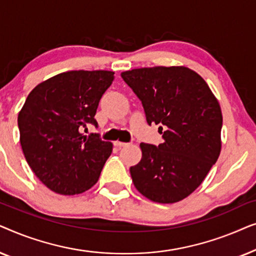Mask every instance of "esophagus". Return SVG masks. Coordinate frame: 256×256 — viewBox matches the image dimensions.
I'll return each mask as SVG.
<instances>
[{
  "mask_svg": "<svg viewBox=\"0 0 256 256\" xmlns=\"http://www.w3.org/2000/svg\"><path fill=\"white\" fill-rule=\"evenodd\" d=\"M128 144H129V143H127V142H121V141H115L114 142V146H118V148H121V146H126Z\"/></svg>",
  "mask_w": 256,
  "mask_h": 256,
  "instance_id": "obj_1",
  "label": "esophagus"
}]
</instances>
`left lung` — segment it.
I'll return each instance as SVG.
<instances>
[{
    "label": "left lung",
    "instance_id": "obj_1",
    "mask_svg": "<svg viewBox=\"0 0 256 256\" xmlns=\"http://www.w3.org/2000/svg\"><path fill=\"white\" fill-rule=\"evenodd\" d=\"M121 76L142 102L148 124H160L164 140L157 146L140 144L142 158L129 169L132 183L156 202L186 198L219 157V102L205 80L183 66L135 68Z\"/></svg>",
    "mask_w": 256,
    "mask_h": 256
}]
</instances>
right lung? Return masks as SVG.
Instances as JSON below:
<instances>
[{
  "mask_svg": "<svg viewBox=\"0 0 256 256\" xmlns=\"http://www.w3.org/2000/svg\"><path fill=\"white\" fill-rule=\"evenodd\" d=\"M114 72L68 71L40 84L18 114L24 156L40 180L59 194L85 192L99 180L113 144L99 134L82 135L87 124L98 128L101 96Z\"/></svg>",
  "mask_w": 256,
  "mask_h": 256,
  "instance_id": "1",
  "label": "right lung"
}]
</instances>
